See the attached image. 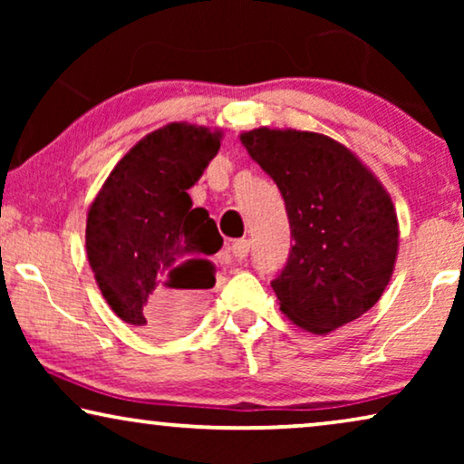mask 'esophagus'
Instances as JSON below:
<instances>
[{
  "mask_svg": "<svg viewBox=\"0 0 464 464\" xmlns=\"http://www.w3.org/2000/svg\"><path fill=\"white\" fill-rule=\"evenodd\" d=\"M232 256H234V259H245L246 257V253H249V249H251V240H246V238H238V240H234L232 243Z\"/></svg>",
  "mask_w": 464,
  "mask_h": 464,
  "instance_id": "1",
  "label": "esophagus"
}]
</instances>
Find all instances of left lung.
Wrapping results in <instances>:
<instances>
[{"label":"left lung","mask_w":464,"mask_h":464,"mask_svg":"<svg viewBox=\"0 0 464 464\" xmlns=\"http://www.w3.org/2000/svg\"><path fill=\"white\" fill-rule=\"evenodd\" d=\"M240 143L281 189L291 246L272 281L297 327L325 335L359 319L384 294L399 251L395 205L359 156L321 132L259 129Z\"/></svg>","instance_id":"1"}]
</instances>
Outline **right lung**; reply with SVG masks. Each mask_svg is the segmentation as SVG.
Returning <instances> with one entry per match:
<instances>
[{"label": "right lung", "instance_id": "right-lung-1", "mask_svg": "<svg viewBox=\"0 0 464 464\" xmlns=\"http://www.w3.org/2000/svg\"><path fill=\"white\" fill-rule=\"evenodd\" d=\"M221 130L170 122L126 151L86 215V256L101 294L129 325L183 329L189 294L211 289L224 238L188 189L219 151Z\"/></svg>", "mask_w": 464, "mask_h": 464}]
</instances>
